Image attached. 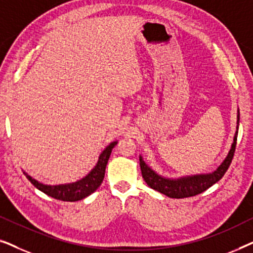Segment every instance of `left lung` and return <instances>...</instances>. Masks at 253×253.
Instances as JSON below:
<instances>
[{
  "mask_svg": "<svg viewBox=\"0 0 253 253\" xmlns=\"http://www.w3.org/2000/svg\"><path fill=\"white\" fill-rule=\"evenodd\" d=\"M238 124H240V110L237 109V126L236 132H235L233 144L229 152H228L227 157L224 158L219 167L212 172H207V174H196L189 176H181L177 178L165 177L157 171L153 170L150 166L146 165L141 155H139L140 162V170L143 175L144 181L147 183V185L155 191L162 193V195L169 197V198H186V197H192L199 195L211 188L213 184H215L217 181H220L229 168L231 160L234 158L235 148H236V140L238 133Z\"/></svg>",
  "mask_w": 253,
  "mask_h": 253,
  "instance_id": "1",
  "label": "left lung"
}]
</instances>
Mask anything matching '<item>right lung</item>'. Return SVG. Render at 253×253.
Wrapping results in <instances>:
<instances>
[{
  "instance_id": "right-lung-1",
  "label": "right lung",
  "mask_w": 253,
  "mask_h": 253,
  "mask_svg": "<svg viewBox=\"0 0 253 253\" xmlns=\"http://www.w3.org/2000/svg\"><path fill=\"white\" fill-rule=\"evenodd\" d=\"M116 144L117 140L112 141V143L101 152V154L99 155L98 162H96L94 168H93L87 175L76 182L65 183V184L48 185L37 181L36 178L30 176L26 171H24V175L26 176V178L29 179L38 190L46 193L47 196L53 197L55 199L62 200V202H78V200H82L86 198V197H88L101 185L103 177H105L106 166L108 164L110 153H112L113 148L115 147Z\"/></svg>"
}]
</instances>
